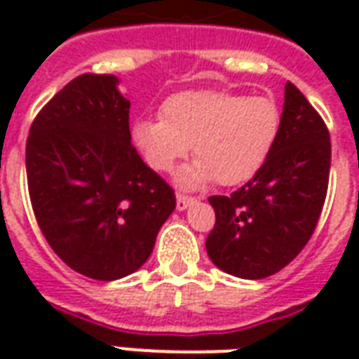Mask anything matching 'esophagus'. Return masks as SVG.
<instances>
[{
  "mask_svg": "<svg viewBox=\"0 0 359 359\" xmlns=\"http://www.w3.org/2000/svg\"><path fill=\"white\" fill-rule=\"evenodd\" d=\"M198 200L196 198H192V196H184V194H177V210L179 211H184L188 210L192 203H196Z\"/></svg>",
  "mask_w": 359,
  "mask_h": 359,
  "instance_id": "1",
  "label": "esophagus"
}]
</instances>
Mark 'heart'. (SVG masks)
Listing matches in <instances>:
<instances>
[{
    "label": "heart",
    "instance_id": "b5f03b06",
    "mask_svg": "<svg viewBox=\"0 0 359 359\" xmlns=\"http://www.w3.org/2000/svg\"><path fill=\"white\" fill-rule=\"evenodd\" d=\"M278 130L280 109L269 95L188 90L165 100L161 118L134 121L133 142L146 163L161 172H171L192 146L198 161L179 172L182 188L211 180L236 187L262 169Z\"/></svg>",
    "mask_w": 359,
    "mask_h": 359
}]
</instances>
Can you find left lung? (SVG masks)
I'll list each match as a JSON object with an SVG mask.
<instances>
[{
    "label": "left lung",
    "mask_w": 359,
    "mask_h": 359,
    "mask_svg": "<svg viewBox=\"0 0 359 359\" xmlns=\"http://www.w3.org/2000/svg\"><path fill=\"white\" fill-rule=\"evenodd\" d=\"M331 136L306 95L286 82L277 142L262 169L231 196H211L215 226L205 241L219 269L265 278L308 244L323 210Z\"/></svg>",
    "instance_id": "8db88e82"
}]
</instances>
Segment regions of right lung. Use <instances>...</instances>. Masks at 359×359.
I'll list each match as a JSON object with an SVG mask.
<instances>
[{"mask_svg":"<svg viewBox=\"0 0 359 359\" xmlns=\"http://www.w3.org/2000/svg\"><path fill=\"white\" fill-rule=\"evenodd\" d=\"M128 109L115 74H81L38 113L27 140L40 231L71 269L95 280L140 269L177 205L130 144Z\"/></svg>","mask_w":359,"mask_h":359,"instance_id":"obj_1","label":"right lung"}]
</instances>
